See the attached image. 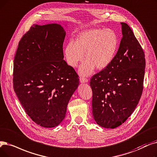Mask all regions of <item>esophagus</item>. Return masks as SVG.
Returning a JSON list of instances; mask_svg holds the SVG:
<instances>
[{"label":"esophagus","mask_w":157,"mask_h":157,"mask_svg":"<svg viewBox=\"0 0 157 157\" xmlns=\"http://www.w3.org/2000/svg\"><path fill=\"white\" fill-rule=\"evenodd\" d=\"M80 82L81 83H86V82H88V79L85 78V77H81L80 79Z\"/></svg>","instance_id":"34e87169"}]
</instances>
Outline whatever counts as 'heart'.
<instances>
[{"mask_svg":"<svg viewBox=\"0 0 157 157\" xmlns=\"http://www.w3.org/2000/svg\"><path fill=\"white\" fill-rule=\"evenodd\" d=\"M119 44L116 33L111 29H91L81 33L74 43L66 45L65 54L67 63L72 67L78 65L85 58L86 59L79 67L83 76L90 74L94 68L103 70L111 63Z\"/></svg>","mask_w":157,"mask_h":157,"instance_id":"b5f03b06","label":"heart"}]
</instances>
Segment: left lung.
<instances>
[{"label":"left lung","mask_w":157,"mask_h":157,"mask_svg":"<svg viewBox=\"0 0 157 157\" xmlns=\"http://www.w3.org/2000/svg\"><path fill=\"white\" fill-rule=\"evenodd\" d=\"M122 25V37L117 54L105 69L90 79L92 115L105 128H115L127 120L141 98L145 54L129 26Z\"/></svg>","instance_id":"obj_1"}]
</instances>
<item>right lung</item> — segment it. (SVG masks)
Segmentation results:
<instances>
[{"mask_svg":"<svg viewBox=\"0 0 157 157\" xmlns=\"http://www.w3.org/2000/svg\"><path fill=\"white\" fill-rule=\"evenodd\" d=\"M65 31L57 24L33 25L18 43L13 63V88L25 112L44 128L58 126L79 85L63 59Z\"/></svg>","mask_w":157,"mask_h":157,"instance_id":"1","label":"right lung"}]
</instances>
